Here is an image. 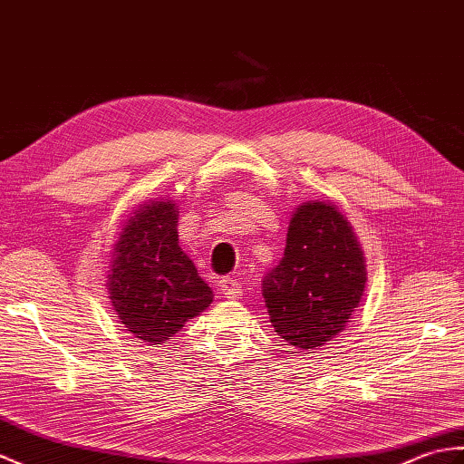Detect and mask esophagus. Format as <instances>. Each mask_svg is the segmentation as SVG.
<instances>
[{
  "label": "esophagus",
  "mask_w": 464,
  "mask_h": 464,
  "mask_svg": "<svg viewBox=\"0 0 464 464\" xmlns=\"http://www.w3.org/2000/svg\"><path fill=\"white\" fill-rule=\"evenodd\" d=\"M218 286L221 290V295H225L227 298H239L243 295V285L237 281V278L223 276L218 283Z\"/></svg>",
  "instance_id": "1"
}]
</instances>
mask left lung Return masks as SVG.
<instances>
[{
    "mask_svg": "<svg viewBox=\"0 0 464 464\" xmlns=\"http://www.w3.org/2000/svg\"><path fill=\"white\" fill-rule=\"evenodd\" d=\"M365 281L346 218L332 203H304L290 219L285 256L263 278L275 332L298 350L320 348L350 322Z\"/></svg>",
    "mask_w": 464,
    "mask_h": 464,
    "instance_id": "1",
    "label": "left lung"
}]
</instances>
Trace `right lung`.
<instances>
[{
  "mask_svg": "<svg viewBox=\"0 0 464 464\" xmlns=\"http://www.w3.org/2000/svg\"><path fill=\"white\" fill-rule=\"evenodd\" d=\"M178 211L171 201L146 203L114 245L111 303L134 338L166 343L213 303L208 283L178 245Z\"/></svg>",
  "mask_w": 464,
  "mask_h": 464,
  "instance_id": "1",
  "label": "right lung"
}]
</instances>
